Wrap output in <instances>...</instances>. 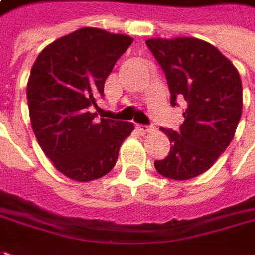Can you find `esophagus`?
Masks as SVG:
<instances>
[{"instance_id":"34e87169","label":"esophagus","mask_w":255,"mask_h":255,"mask_svg":"<svg viewBox=\"0 0 255 255\" xmlns=\"http://www.w3.org/2000/svg\"><path fill=\"white\" fill-rule=\"evenodd\" d=\"M136 128H138V131L139 132H142V134H146V132H152L155 128L154 127H149V126H142V124H138L136 126Z\"/></svg>"}]
</instances>
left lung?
<instances>
[{"instance_id": "1", "label": "left lung", "mask_w": 255, "mask_h": 255, "mask_svg": "<svg viewBox=\"0 0 255 255\" xmlns=\"http://www.w3.org/2000/svg\"><path fill=\"white\" fill-rule=\"evenodd\" d=\"M146 46L165 72L171 104L186 101L180 131L161 128L171 141L166 158L155 161L165 178L188 180L212 168L230 145L243 110L242 79L223 53L196 38H152Z\"/></svg>"}]
</instances>
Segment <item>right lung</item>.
Listing matches in <instances>:
<instances>
[{
	"mask_svg": "<svg viewBox=\"0 0 255 255\" xmlns=\"http://www.w3.org/2000/svg\"><path fill=\"white\" fill-rule=\"evenodd\" d=\"M132 38L82 28L49 43L36 57L26 86L33 134L53 166L69 179L90 182L114 168L134 124L96 121V97Z\"/></svg>",
	"mask_w": 255,
	"mask_h": 255,
	"instance_id": "1",
	"label": "right lung"
}]
</instances>
